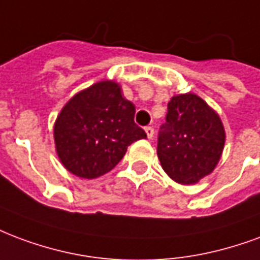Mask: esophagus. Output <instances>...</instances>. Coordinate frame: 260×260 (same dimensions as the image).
<instances>
[{
    "mask_svg": "<svg viewBox=\"0 0 260 260\" xmlns=\"http://www.w3.org/2000/svg\"><path fill=\"white\" fill-rule=\"evenodd\" d=\"M145 131H146V135H147L149 139H151V138L154 136V128H153V126H146Z\"/></svg>",
    "mask_w": 260,
    "mask_h": 260,
    "instance_id": "1",
    "label": "esophagus"
}]
</instances>
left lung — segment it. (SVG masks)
<instances>
[{"label": "left lung", "mask_w": 260, "mask_h": 260, "mask_svg": "<svg viewBox=\"0 0 260 260\" xmlns=\"http://www.w3.org/2000/svg\"><path fill=\"white\" fill-rule=\"evenodd\" d=\"M224 139L220 117L200 96L175 95L159 128L157 154L169 178L180 184H194L215 169Z\"/></svg>", "instance_id": "left-lung-1"}]
</instances>
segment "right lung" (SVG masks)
<instances>
[{
    "mask_svg": "<svg viewBox=\"0 0 260 260\" xmlns=\"http://www.w3.org/2000/svg\"><path fill=\"white\" fill-rule=\"evenodd\" d=\"M135 106L114 81L96 82L78 92L57 115L53 138L63 167L76 176L95 179L110 172L128 146L147 138L135 124Z\"/></svg>",
    "mask_w": 260,
    "mask_h": 260,
    "instance_id": "obj_1",
    "label": "right lung"
}]
</instances>
